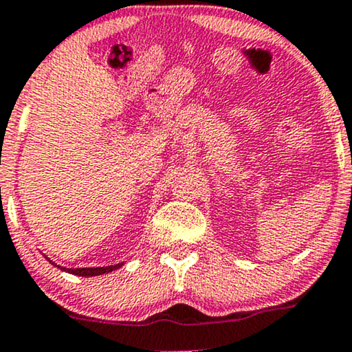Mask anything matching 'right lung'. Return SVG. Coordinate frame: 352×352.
I'll use <instances>...</instances> for the list:
<instances>
[{"label":"right lung","instance_id":"right-lung-1","mask_svg":"<svg viewBox=\"0 0 352 352\" xmlns=\"http://www.w3.org/2000/svg\"><path fill=\"white\" fill-rule=\"evenodd\" d=\"M55 265V263H53ZM123 263H118V265H112V266H100V268H61V266H58V268H61L63 271H68L71 274H76V276H99V274H105V273H112V271L122 268ZM56 266V265H55Z\"/></svg>","mask_w":352,"mask_h":352}]
</instances>
